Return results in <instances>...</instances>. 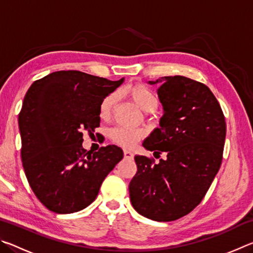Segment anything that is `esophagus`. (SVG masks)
Returning a JSON list of instances; mask_svg holds the SVG:
<instances>
[{"label": "esophagus", "mask_w": 253, "mask_h": 253, "mask_svg": "<svg viewBox=\"0 0 253 253\" xmlns=\"http://www.w3.org/2000/svg\"><path fill=\"white\" fill-rule=\"evenodd\" d=\"M124 157L127 158V160H132V158H134V154L125 149V151H124Z\"/></svg>", "instance_id": "1"}]
</instances>
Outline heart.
I'll use <instances>...</instances> for the list:
<instances>
[{
	"mask_svg": "<svg viewBox=\"0 0 253 253\" xmlns=\"http://www.w3.org/2000/svg\"><path fill=\"white\" fill-rule=\"evenodd\" d=\"M125 93L127 97L135 102V105L142 109L145 113H153L155 111L160 104L158 97L154 93L151 89L142 84H129L125 88ZM117 101L116 93H109L101 100L99 105V116L102 119H106L110 116L115 105ZM143 131L139 129H131L126 127H115L110 131V137L115 143L122 146L131 147L139 142L143 137Z\"/></svg>",
	"mask_w": 253,
	"mask_h": 253,
	"instance_id": "heart-1",
	"label": "heart"
}]
</instances>
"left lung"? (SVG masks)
Segmentation results:
<instances>
[{"label":"left lung","mask_w":253,"mask_h":253,"mask_svg":"<svg viewBox=\"0 0 253 253\" xmlns=\"http://www.w3.org/2000/svg\"><path fill=\"white\" fill-rule=\"evenodd\" d=\"M148 83L160 84L164 111L143 146L154 154L166 152L168 158L154 164L135 156L130 202L143 216L169 222L190 213L207 194L222 163L226 125L219 101L204 84L183 76Z\"/></svg>","instance_id":"obj_1"}]
</instances>
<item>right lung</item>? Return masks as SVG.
Segmentation results:
<instances>
[{
    "label": "right lung",
    "mask_w": 253,
    "mask_h": 253,
    "mask_svg": "<svg viewBox=\"0 0 253 253\" xmlns=\"http://www.w3.org/2000/svg\"><path fill=\"white\" fill-rule=\"evenodd\" d=\"M124 83L77 70L34 81L19 114L21 157L33 193L50 211L78 212L96 200L101 183L124 157L116 145L87 152L84 131L99 127L101 100Z\"/></svg>",
    "instance_id": "right-lung-1"
}]
</instances>
